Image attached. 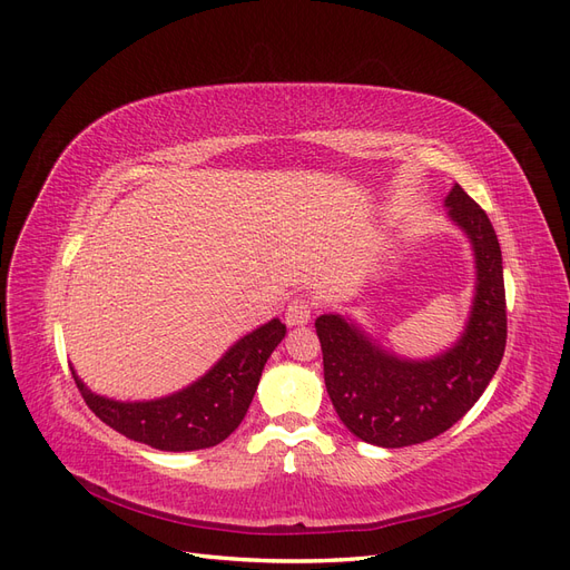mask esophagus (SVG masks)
Wrapping results in <instances>:
<instances>
[{"mask_svg": "<svg viewBox=\"0 0 570 570\" xmlns=\"http://www.w3.org/2000/svg\"><path fill=\"white\" fill-rule=\"evenodd\" d=\"M312 304H308L306 299H292L289 302V306H287V312H285V323L289 325V327H299V325H306V323H312Z\"/></svg>", "mask_w": 570, "mask_h": 570, "instance_id": "esophagus-1", "label": "esophagus"}]
</instances>
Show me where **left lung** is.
I'll list each match as a JSON object with an SVG mask.
<instances>
[{"mask_svg":"<svg viewBox=\"0 0 570 570\" xmlns=\"http://www.w3.org/2000/svg\"><path fill=\"white\" fill-rule=\"evenodd\" d=\"M446 218L469 237L475 287L469 321L452 347L409 358L387 350L356 321L316 318L325 390L350 433L385 450L421 444L450 430L490 385L507 347L502 249L488 214L454 183Z\"/></svg>","mask_w":570,"mask_h":570,"instance_id":"left-lung-1","label":"left lung"}]
</instances>
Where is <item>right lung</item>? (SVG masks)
<instances>
[{"instance_id": "right-lung-1", "label": "right lung", "mask_w": 570, "mask_h": 570, "mask_svg": "<svg viewBox=\"0 0 570 570\" xmlns=\"http://www.w3.org/2000/svg\"><path fill=\"white\" fill-rule=\"evenodd\" d=\"M285 333L281 318L258 325L239 337L193 385L159 400H109L92 392L71 371L85 404L120 435L161 452L209 450L243 423L266 361Z\"/></svg>"}]
</instances>
